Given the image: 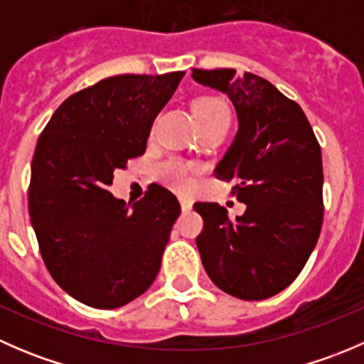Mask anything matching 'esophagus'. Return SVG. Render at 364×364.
<instances>
[{
	"label": "esophagus",
	"instance_id": "1",
	"mask_svg": "<svg viewBox=\"0 0 364 364\" xmlns=\"http://www.w3.org/2000/svg\"><path fill=\"white\" fill-rule=\"evenodd\" d=\"M179 204H181L183 211H190V209H192V205H193L192 200L186 199V197H179Z\"/></svg>",
	"mask_w": 364,
	"mask_h": 364
}]
</instances>
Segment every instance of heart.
<instances>
[{
	"label": "heart",
	"instance_id": "obj_1",
	"mask_svg": "<svg viewBox=\"0 0 364 364\" xmlns=\"http://www.w3.org/2000/svg\"><path fill=\"white\" fill-rule=\"evenodd\" d=\"M192 107L200 127L220 123V121H230L229 105L216 95H200L193 100ZM193 172H196V167L188 161L171 159L156 167V178L176 192H188L193 186Z\"/></svg>",
	"mask_w": 364,
	"mask_h": 364
}]
</instances>
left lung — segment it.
Returning a JSON list of instances; mask_svg holds the SVG:
<instances>
[{"instance_id": "left-lung-1", "label": "left lung", "mask_w": 364, "mask_h": 364, "mask_svg": "<svg viewBox=\"0 0 364 364\" xmlns=\"http://www.w3.org/2000/svg\"><path fill=\"white\" fill-rule=\"evenodd\" d=\"M192 72L236 107L240 130L215 174L232 181L230 193L247 204L236 220L216 203L193 204L204 220L197 248L216 287L240 299H267L296 280L321 236V144L303 109L269 80L232 68Z\"/></svg>"}]
</instances>
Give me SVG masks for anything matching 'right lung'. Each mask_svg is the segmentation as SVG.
<instances>
[{"label":"right lung","mask_w":364,"mask_h":364,"mask_svg":"<svg viewBox=\"0 0 364 364\" xmlns=\"http://www.w3.org/2000/svg\"><path fill=\"white\" fill-rule=\"evenodd\" d=\"M185 72L109 77L70 95L36 142L28 208L46 267L80 303L112 310L149 289L178 199L148 186L130 204L112 197L114 171L144 155L156 114Z\"/></svg>","instance_id":"add662e5"}]
</instances>
